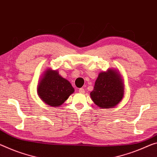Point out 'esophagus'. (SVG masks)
Masks as SVG:
<instances>
[{
    "label": "esophagus",
    "mask_w": 157,
    "mask_h": 157,
    "mask_svg": "<svg viewBox=\"0 0 157 157\" xmlns=\"http://www.w3.org/2000/svg\"><path fill=\"white\" fill-rule=\"evenodd\" d=\"M78 92L80 93H85V90H84L83 88H80L78 90Z\"/></svg>",
    "instance_id": "esophagus-1"
}]
</instances>
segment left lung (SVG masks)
Listing matches in <instances>:
<instances>
[{
    "mask_svg": "<svg viewBox=\"0 0 157 157\" xmlns=\"http://www.w3.org/2000/svg\"><path fill=\"white\" fill-rule=\"evenodd\" d=\"M90 98L100 109H109L117 106L124 98V80L119 70L108 69L99 74Z\"/></svg>",
    "mask_w": 157,
    "mask_h": 157,
    "instance_id": "1",
    "label": "left lung"
}]
</instances>
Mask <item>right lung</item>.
I'll list each match as a JSON object with an SVG mask.
<instances>
[{"label": "right lung", "mask_w": 157, "mask_h": 157, "mask_svg": "<svg viewBox=\"0 0 157 157\" xmlns=\"http://www.w3.org/2000/svg\"><path fill=\"white\" fill-rule=\"evenodd\" d=\"M74 92L70 82L60 76L58 71L51 68L43 72L37 86L38 97L52 107L61 106Z\"/></svg>", "instance_id": "add662e5"}]
</instances>
